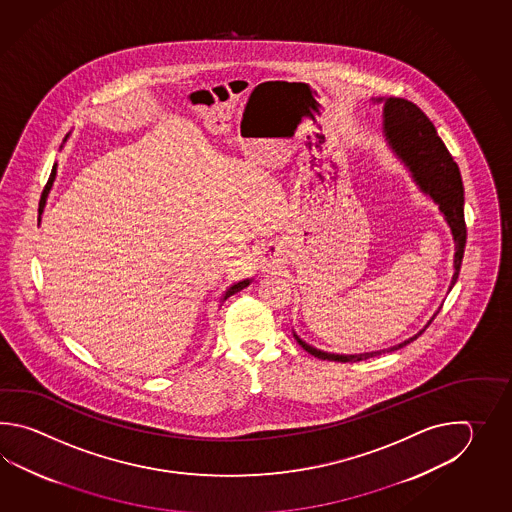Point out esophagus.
Returning <instances> with one entry per match:
<instances>
[{
  "label": "esophagus",
  "mask_w": 512,
  "mask_h": 512,
  "mask_svg": "<svg viewBox=\"0 0 512 512\" xmlns=\"http://www.w3.org/2000/svg\"><path fill=\"white\" fill-rule=\"evenodd\" d=\"M280 261H282V254L276 245H269L261 252L260 263L263 271H272L274 267L280 265Z\"/></svg>",
  "instance_id": "1"
}]
</instances>
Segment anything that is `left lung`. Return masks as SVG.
<instances>
[{
    "mask_svg": "<svg viewBox=\"0 0 512 512\" xmlns=\"http://www.w3.org/2000/svg\"><path fill=\"white\" fill-rule=\"evenodd\" d=\"M381 100V98H379ZM382 130L384 137L390 144L393 153L403 161L404 166L412 172L415 183L419 188L434 199L443 212L448 227L452 230L454 243H456V254H454V276L448 291L454 287L461 269L465 243H467V225H465V192H463V181L459 168L454 163L452 155L446 150L445 142L437 135L434 124L426 117L421 109L415 106L414 102L404 98H388L384 104L382 113ZM437 315V313H435ZM435 315L432 316L434 320ZM432 320L426 327L432 324ZM423 329V331H425ZM423 331H419L415 337L404 340L401 344L382 351H371V353H360V355H335L326 353L320 349L309 346L302 338L294 333L293 337L302 348L311 353L316 359L335 360V362H360V360L371 359L382 355L386 351H395L414 342Z\"/></svg>",
    "mask_w": 512,
    "mask_h": 512,
    "instance_id": "1",
    "label": "left lung"
}]
</instances>
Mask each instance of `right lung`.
<instances>
[{
    "label": "right lung",
    "mask_w": 512,
    "mask_h": 512,
    "mask_svg": "<svg viewBox=\"0 0 512 512\" xmlns=\"http://www.w3.org/2000/svg\"><path fill=\"white\" fill-rule=\"evenodd\" d=\"M55 175H56V164L53 166V170H51V177H49V181H47V186H45L44 190V201L45 196L49 194V190H51V186H53V181H55ZM252 280H243V282L234 283V285H230L229 289L225 291V294L221 296V304L229 298V296H232V294L240 293L241 289H245L247 285H251Z\"/></svg>",
    "instance_id": "right-lung-1"
}]
</instances>
